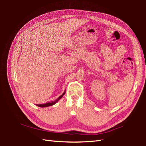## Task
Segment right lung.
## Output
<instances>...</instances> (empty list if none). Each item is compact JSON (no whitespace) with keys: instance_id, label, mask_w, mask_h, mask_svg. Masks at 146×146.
<instances>
[{"instance_id":"obj_1","label":"right lung","mask_w":146,"mask_h":146,"mask_svg":"<svg viewBox=\"0 0 146 146\" xmlns=\"http://www.w3.org/2000/svg\"><path fill=\"white\" fill-rule=\"evenodd\" d=\"M64 94H65V92L60 96V97H58L56 99V100H54V101H52V102H48V103H46V104H36V105H37V106H38V107H46L51 106V105H53L54 104H55L59 100H60V98H61L62 97H63V96L64 95Z\"/></svg>"}]
</instances>
